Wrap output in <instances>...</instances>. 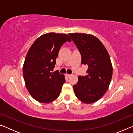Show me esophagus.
I'll return each instance as SVG.
<instances>
[{"mask_svg": "<svg viewBox=\"0 0 133 133\" xmlns=\"http://www.w3.org/2000/svg\"><path fill=\"white\" fill-rule=\"evenodd\" d=\"M66 76H67V77H70V76H71V75H69V74H67Z\"/></svg>", "mask_w": 133, "mask_h": 133, "instance_id": "obj_1", "label": "esophagus"}]
</instances>
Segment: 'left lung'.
I'll return each mask as SVG.
<instances>
[{
    "label": "left lung",
    "mask_w": 133,
    "mask_h": 133,
    "mask_svg": "<svg viewBox=\"0 0 133 133\" xmlns=\"http://www.w3.org/2000/svg\"><path fill=\"white\" fill-rule=\"evenodd\" d=\"M82 56V64L88 66V75L78 76L73 85L76 96L85 104L98 101L109 89L112 75L110 56L102 42L85 33H69Z\"/></svg>",
    "instance_id": "left-lung-1"
}]
</instances>
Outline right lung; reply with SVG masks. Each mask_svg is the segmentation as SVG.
Masks as SVG:
<instances>
[{"label":"right lung","instance_id":"obj_1","mask_svg":"<svg viewBox=\"0 0 133 133\" xmlns=\"http://www.w3.org/2000/svg\"><path fill=\"white\" fill-rule=\"evenodd\" d=\"M71 40L68 35L48 33L35 40L27 53L23 77L29 93L37 102L49 103L57 98L66 82L63 75L51 72L63 44Z\"/></svg>","mask_w":133,"mask_h":133}]
</instances>
